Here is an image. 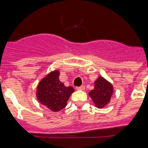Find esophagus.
Wrapping results in <instances>:
<instances>
[{"instance_id": "obj_1", "label": "esophagus", "mask_w": 148, "mask_h": 148, "mask_svg": "<svg viewBox=\"0 0 148 148\" xmlns=\"http://www.w3.org/2000/svg\"><path fill=\"white\" fill-rule=\"evenodd\" d=\"M76 89H77V90H84V89H85L84 86H77Z\"/></svg>"}]
</instances>
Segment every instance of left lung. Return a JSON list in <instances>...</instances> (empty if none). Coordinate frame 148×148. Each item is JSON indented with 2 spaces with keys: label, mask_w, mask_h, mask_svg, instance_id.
I'll use <instances>...</instances> for the list:
<instances>
[{
  "label": "left lung",
  "mask_w": 148,
  "mask_h": 148,
  "mask_svg": "<svg viewBox=\"0 0 148 148\" xmlns=\"http://www.w3.org/2000/svg\"><path fill=\"white\" fill-rule=\"evenodd\" d=\"M94 87V89L89 92V95L95 107L102 109L110 102L114 92L113 85L101 76L95 82Z\"/></svg>",
  "instance_id": "1"
}]
</instances>
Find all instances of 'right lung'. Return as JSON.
Here are the masks:
<instances>
[{"instance_id":"obj_1","label":"right lung","mask_w":148,"mask_h":148,"mask_svg":"<svg viewBox=\"0 0 148 148\" xmlns=\"http://www.w3.org/2000/svg\"><path fill=\"white\" fill-rule=\"evenodd\" d=\"M59 70L49 73L39 82L36 93L39 102L55 112L64 108L74 92L72 86H65L59 80Z\"/></svg>"}]
</instances>
